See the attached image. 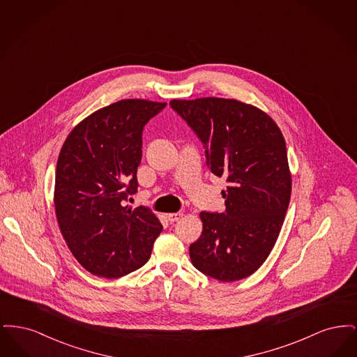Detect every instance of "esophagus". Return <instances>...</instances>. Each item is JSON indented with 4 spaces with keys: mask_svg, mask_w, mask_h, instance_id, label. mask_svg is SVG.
Segmentation results:
<instances>
[{
    "mask_svg": "<svg viewBox=\"0 0 357 357\" xmlns=\"http://www.w3.org/2000/svg\"><path fill=\"white\" fill-rule=\"evenodd\" d=\"M182 217H183L182 213H171V214H167V218H169V221H170L171 223L179 221Z\"/></svg>",
    "mask_w": 357,
    "mask_h": 357,
    "instance_id": "esophagus-1",
    "label": "esophagus"
}]
</instances>
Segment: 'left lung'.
I'll list each match as a JSON object with an SVG mask.
<instances>
[{"mask_svg":"<svg viewBox=\"0 0 357 357\" xmlns=\"http://www.w3.org/2000/svg\"><path fill=\"white\" fill-rule=\"evenodd\" d=\"M206 149L210 171L226 178V210L202 211V234L190 245L192 265L222 282L249 277L269 257L291 192L287 144L275 121L236 99L171 100Z\"/></svg>","mask_w":357,"mask_h":357,"instance_id":"1","label":"left lung"}]
</instances>
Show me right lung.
Segmentation results:
<instances>
[{
  "label": "right lung",
  "instance_id": "add662e5",
  "mask_svg": "<svg viewBox=\"0 0 357 357\" xmlns=\"http://www.w3.org/2000/svg\"><path fill=\"white\" fill-rule=\"evenodd\" d=\"M167 102L124 99L82 120L57 159L54 210L70 253L88 272L119 278L142 268L163 226L137 191L142 132Z\"/></svg>",
  "mask_w": 357,
  "mask_h": 357
}]
</instances>
